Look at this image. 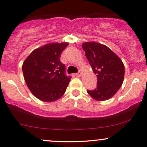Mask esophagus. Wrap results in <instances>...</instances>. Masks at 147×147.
I'll return each instance as SVG.
<instances>
[{"mask_svg": "<svg viewBox=\"0 0 147 147\" xmlns=\"http://www.w3.org/2000/svg\"><path fill=\"white\" fill-rule=\"evenodd\" d=\"M75 75L77 76V77H80L81 75V70H79V71L78 72H77V73H76Z\"/></svg>", "mask_w": 147, "mask_h": 147, "instance_id": "obj_1", "label": "esophagus"}]
</instances>
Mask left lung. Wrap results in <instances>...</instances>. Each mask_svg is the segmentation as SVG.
Returning <instances> with one entry per match:
<instances>
[{
    "label": "left lung",
    "instance_id": "1",
    "mask_svg": "<svg viewBox=\"0 0 147 147\" xmlns=\"http://www.w3.org/2000/svg\"><path fill=\"white\" fill-rule=\"evenodd\" d=\"M82 48L93 72L97 77V86L87 90L96 100H105L117 92L124 80L125 66L122 60L106 46L97 42H84Z\"/></svg>",
    "mask_w": 147,
    "mask_h": 147
}]
</instances>
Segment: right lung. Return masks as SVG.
<instances>
[{
    "instance_id": "right-lung-1",
    "label": "right lung",
    "mask_w": 147,
    "mask_h": 147,
    "mask_svg": "<svg viewBox=\"0 0 147 147\" xmlns=\"http://www.w3.org/2000/svg\"><path fill=\"white\" fill-rule=\"evenodd\" d=\"M67 42L48 44L35 49L22 65L24 80L30 91L38 99L53 102L63 96L70 82L65 65L60 61Z\"/></svg>"
}]
</instances>
